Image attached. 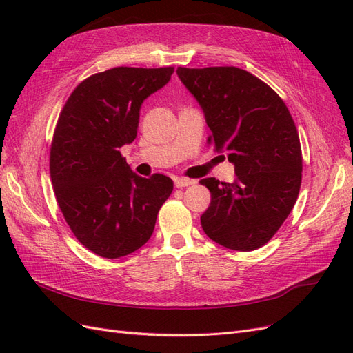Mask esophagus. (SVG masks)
I'll use <instances>...</instances> for the list:
<instances>
[{"mask_svg": "<svg viewBox=\"0 0 353 353\" xmlns=\"http://www.w3.org/2000/svg\"><path fill=\"white\" fill-rule=\"evenodd\" d=\"M174 183L178 188H183V187H188V185H193L196 184L194 179H188V178H175Z\"/></svg>", "mask_w": 353, "mask_h": 353, "instance_id": "obj_1", "label": "esophagus"}]
</instances>
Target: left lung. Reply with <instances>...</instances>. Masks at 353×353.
I'll use <instances>...</instances> for the list:
<instances>
[{
  "label": "left lung",
  "mask_w": 353,
  "mask_h": 353,
  "mask_svg": "<svg viewBox=\"0 0 353 353\" xmlns=\"http://www.w3.org/2000/svg\"><path fill=\"white\" fill-rule=\"evenodd\" d=\"M212 134L208 143L234 165V183L200 181L210 205L203 231L227 249L262 248L290 215L302 183V150L293 117L271 87L234 66L176 69ZM223 156V157H225Z\"/></svg>",
  "instance_id": "8db88e82"
}]
</instances>
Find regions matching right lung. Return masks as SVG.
<instances>
[{
	"mask_svg": "<svg viewBox=\"0 0 353 353\" xmlns=\"http://www.w3.org/2000/svg\"><path fill=\"white\" fill-rule=\"evenodd\" d=\"M174 68H114L82 81L63 108L50 150V175L69 228L92 253L117 259L152 237L174 190L162 174L132 172L121 147L131 144L143 101Z\"/></svg>",
	"mask_w": 353,
	"mask_h": 353,
	"instance_id": "1",
	"label": "right lung"
}]
</instances>
